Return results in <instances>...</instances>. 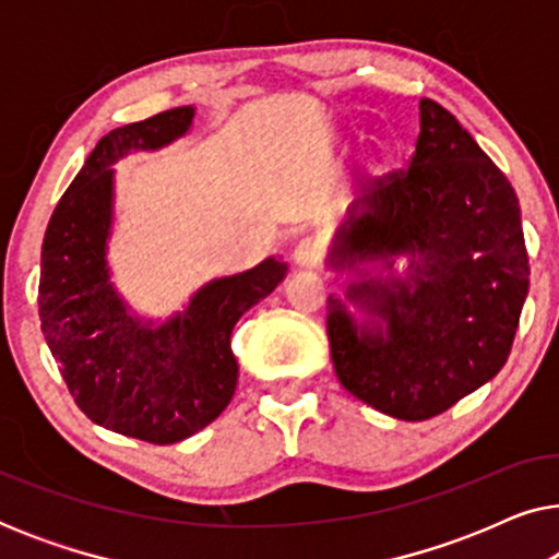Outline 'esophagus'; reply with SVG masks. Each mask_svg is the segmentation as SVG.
<instances>
[{"mask_svg":"<svg viewBox=\"0 0 559 559\" xmlns=\"http://www.w3.org/2000/svg\"><path fill=\"white\" fill-rule=\"evenodd\" d=\"M293 262L300 270H316L323 262V247L316 239H302L293 251Z\"/></svg>","mask_w":559,"mask_h":559,"instance_id":"34e87169","label":"esophagus"}]
</instances>
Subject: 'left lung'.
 <instances>
[{
	"instance_id": "left-lung-1",
	"label": "left lung",
	"mask_w": 559,
	"mask_h": 559,
	"mask_svg": "<svg viewBox=\"0 0 559 559\" xmlns=\"http://www.w3.org/2000/svg\"><path fill=\"white\" fill-rule=\"evenodd\" d=\"M409 255L404 278L364 263ZM328 266L356 272L328 297L335 377L389 417L423 423L491 381L507 364L530 293L519 198L453 114L419 102L407 170L373 182L335 231Z\"/></svg>"
}]
</instances>
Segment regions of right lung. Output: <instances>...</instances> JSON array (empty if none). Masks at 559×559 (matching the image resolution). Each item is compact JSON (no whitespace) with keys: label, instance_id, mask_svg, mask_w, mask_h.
Instances as JSON below:
<instances>
[{"label":"right lung","instance_id":"add662e5","mask_svg":"<svg viewBox=\"0 0 559 559\" xmlns=\"http://www.w3.org/2000/svg\"><path fill=\"white\" fill-rule=\"evenodd\" d=\"M193 106L155 114L98 140L52 211L40 259V320L68 392L91 423L152 445L203 430L228 407L239 379L231 331L285 280L287 264L213 280L165 323L134 316L111 282L114 167L159 150L193 124Z\"/></svg>","mask_w":559,"mask_h":559}]
</instances>
